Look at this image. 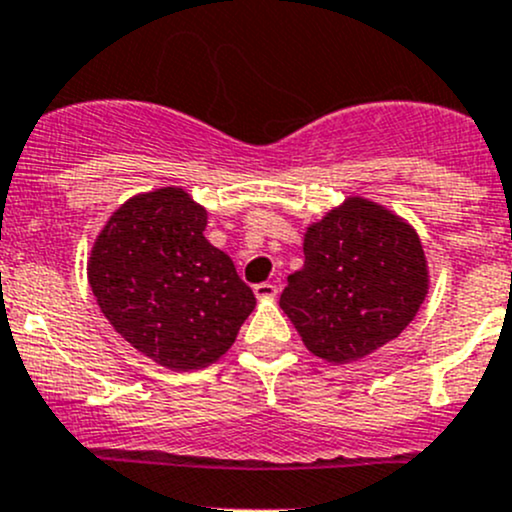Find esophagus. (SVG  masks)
I'll use <instances>...</instances> for the list:
<instances>
[{
  "label": "esophagus",
  "mask_w": 512,
  "mask_h": 512,
  "mask_svg": "<svg viewBox=\"0 0 512 512\" xmlns=\"http://www.w3.org/2000/svg\"><path fill=\"white\" fill-rule=\"evenodd\" d=\"M255 297L257 299L277 297V285L275 282H260V285H255Z\"/></svg>",
  "instance_id": "esophagus-1"
}]
</instances>
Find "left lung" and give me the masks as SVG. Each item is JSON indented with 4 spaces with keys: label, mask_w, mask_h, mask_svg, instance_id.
Wrapping results in <instances>:
<instances>
[{
    "label": "left lung",
    "mask_w": 512,
    "mask_h": 512,
    "mask_svg": "<svg viewBox=\"0 0 512 512\" xmlns=\"http://www.w3.org/2000/svg\"><path fill=\"white\" fill-rule=\"evenodd\" d=\"M426 292L414 227L371 200L347 198L307 227L304 267L287 277L280 307L309 352L347 364L399 337Z\"/></svg>",
    "instance_id": "1"
}]
</instances>
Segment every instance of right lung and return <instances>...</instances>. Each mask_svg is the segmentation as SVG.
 <instances>
[{
  "label": "right lung",
  "instance_id": "right-lung-1",
  "mask_svg": "<svg viewBox=\"0 0 512 512\" xmlns=\"http://www.w3.org/2000/svg\"><path fill=\"white\" fill-rule=\"evenodd\" d=\"M205 225L208 213L183 188H160L123 203L89 257L103 317L165 369L218 361L257 302Z\"/></svg>",
  "mask_w": 512,
  "mask_h": 512
}]
</instances>
